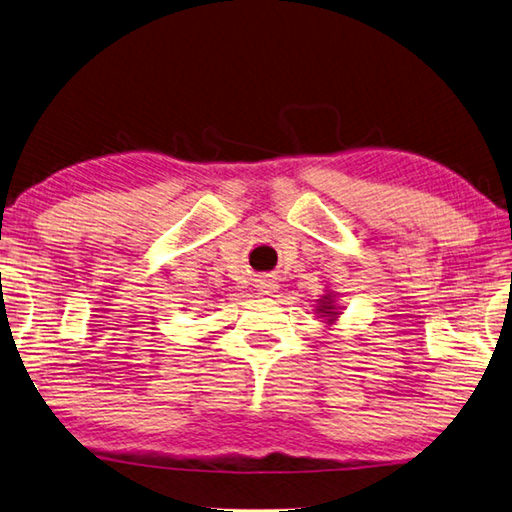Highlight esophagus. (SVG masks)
<instances>
[{"label": "esophagus", "instance_id": "obj_1", "mask_svg": "<svg viewBox=\"0 0 512 512\" xmlns=\"http://www.w3.org/2000/svg\"><path fill=\"white\" fill-rule=\"evenodd\" d=\"M276 281L274 278H269V276H265V278H260L258 281V292L260 294H265V296H269V294H274L276 292Z\"/></svg>", "mask_w": 512, "mask_h": 512}]
</instances>
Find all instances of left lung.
I'll return each mask as SVG.
<instances>
[{
	"label": "left lung",
	"mask_w": 512,
	"mask_h": 512,
	"mask_svg": "<svg viewBox=\"0 0 512 512\" xmlns=\"http://www.w3.org/2000/svg\"><path fill=\"white\" fill-rule=\"evenodd\" d=\"M318 312H321L323 316H330V323L334 321L336 314H339V312L334 310V301H332V296H330V294L321 298V305H318Z\"/></svg>",
	"instance_id": "8db88e82"
}]
</instances>
